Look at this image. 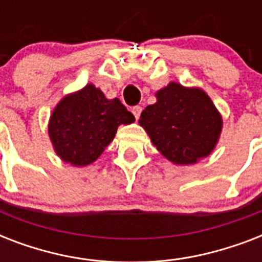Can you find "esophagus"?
Here are the masks:
<instances>
[{
	"label": "esophagus",
	"mask_w": 262,
	"mask_h": 262,
	"mask_svg": "<svg viewBox=\"0 0 262 262\" xmlns=\"http://www.w3.org/2000/svg\"><path fill=\"white\" fill-rule=\"evenodd\" d=\"M141 111H143V107H141V106H135L133 108H132V113H133V115H135L136 119L140 118V114H141Z\"/></svg>",
	"instance_id": "esophagus-1"
}]
</instances>
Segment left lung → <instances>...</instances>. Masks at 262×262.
Masks as SVG:
<instances>
[{
	"label": "left lung",
	"instance_id": "1",
	"mask_svg": "<svg viewBox=\"0 0 262 262\" xmlns=\"http://www.w3.org/2000/svg\"><path fill=\"white\" fill-rule=\"evenodd\" d=\"M140 125L162 155L175 164H193L207 158L219 141L222 115L200 88L170 83L145 107Z\"/></svg>",
	"mask_w": 262,
	"mask_h": 262
}]
</instances>
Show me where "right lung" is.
I'll use <instances>...</instances> for the list:
<instances>
[{"label": "right lung", "mask_w": 262, "mask_h": 262, "mask_svg": "<svg viewBox=\"0 0 262 262\" xmlns=\"http://www.w3.org/2000/svg\"><path fill=\"white\" fill-rule=\"evenodd\" d=\"M132 122L135 115L119 99H107L94 84H87L57 104L49 122V136L65 163L81 167L102 155L119 125Z\"/></svg>", "instance_id": "add662e5"}]
</instances>
